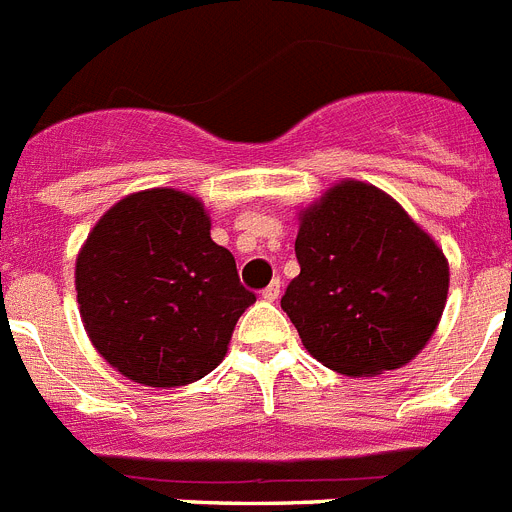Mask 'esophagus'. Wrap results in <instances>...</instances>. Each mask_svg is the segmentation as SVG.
I'll use <instances>...</instances> for the list:
<instances>
[{"label": "esophagus", "instance_id": "34e87169", "mask_svg": "<svg viewBox=\"0 0 512 512\" xmlns=\"http://www.w3.org/2000/svg\"><path fill=\"white\" fill-rule=\"evenodd\" d=\"M278 296H280V280H273V283L262 290V298H265V301H278Z\"/></svg>", "mask_w": 512, "mask_h": 512}]
</instances>
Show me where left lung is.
I'll return each mask as SVG.
<instances>
[{
  "instance_id": "1",
  "label": "left lung",
  "mask_w": 512,
  "mask_h": 512,
  "mask_svg": "<svg viewBox=\"0 0 512 512\" xmlns=\"http://www.w3.org/2000/svg\"><path fill=\"white\" fill-rule=\"evenodd\" d=\"M298 278L280 306L303 347L342 375L411 362L439 326L449 262L380 188L342 181L298 214Z\"/></svg>"
}]
</instances>
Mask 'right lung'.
Instances as JSON below:
<instances>
[{
	"instance_id": "1",
	"label": "right lung",
	"mask_w": 512,
	"mask_h": 512,
	"mask_svg": "<svg viewBox=\"0 0 512 512\" xmlns=\"http://www.w3.org/2000/svg\"><path fill=\"white\" fill-rule=\"evenodd\" d=\"M76 293L96 352L150 388L209 375L255 303L204 204L176 188L130 193L101 216L76 257Z\"/></svg>"
}]
</instances>
